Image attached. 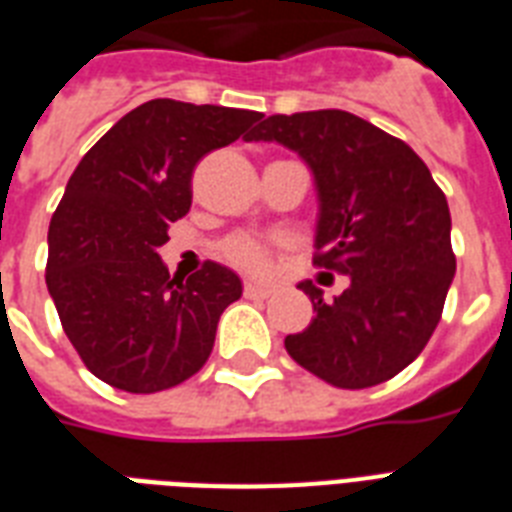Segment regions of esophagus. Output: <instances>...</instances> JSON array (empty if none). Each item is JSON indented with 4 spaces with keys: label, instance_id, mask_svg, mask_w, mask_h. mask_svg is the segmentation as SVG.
<instances>
[{
    "label": "esophagus",
    "instance_id": "obj_1",
    "mask_svg": "<svg viewBox=\"0 0 512 512\" xmlns=\"http://www.w3.org/2000/svg\"><path fill=\"white\" fill-rule=\"evenodd\" d=\"M244 295L247 297H268L271 295V287H265V284H255V281H244Z\"/></svg>",
    "mask_w": 512,
    "mask_h": 512
}]
</instances>
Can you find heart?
Listing matches in <instances>:
<instances>
[{
    "mask_svg": "<svg viewBox=\"0 0 512 512\" xmlns=\"http://www.w3.org/2000/svg\"><path fill=\"white\" fill-rule=\"evenodd\" d=\"M223 257L231 265L241 268V271L247 273H257V276H263L271 268V257H273V247L271 244H265V241L255 239V236H247V233H236V236H228L223 241V247H220Z\"/></svg>",
    "mask_w": 512,
    "mask_h": 512,
    "instance_id": "heart-1",
    "label": "heart"
}]
</instances>
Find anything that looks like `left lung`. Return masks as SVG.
<instances>
[{
	"label": "left lung",
	"mask_w": 512,
	"mask_h": 512,
	"mask_svg": "<svg viewBox=\"0 0 512 512\" xmlns=\"http://www.w3.org/2000/svg\"><path fill=\"white\" fill-rule=\"evenodd\" d=\"M247 140L308 162L321 201L313 265L350 276L335 303L300 284L316 319L287 335V353L337 388L396 377L436 332L457 268L444 191L404 140L337 108L268 116Z\"/></svg>",
	"instance_id": "left-lung-1"
}]
</instances>
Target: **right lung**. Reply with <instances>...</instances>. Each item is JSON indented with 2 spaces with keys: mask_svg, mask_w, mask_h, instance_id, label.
Listing matches in <instances>:
<instances>
[{
  "mask_svg": "<svg viewBox=\"0 0 512 512\" xmlns=\"http://www.w3.org/2000/svg\"><path fill=\"white\" fill-rule=\"evenodd\" d=\"M260 111L148 100L74 170L50 220L47 289L63 332L98 380L127 393L175 388L207 364L241 281L212 260L170 276L159 247L191 209L196 164L249 138Z\"/></svg>",
  "mask_w": 512,
  "mask_h": 512,
  "instance_id": "add662e5",
  "label": "right lung"
}]
</instances>
